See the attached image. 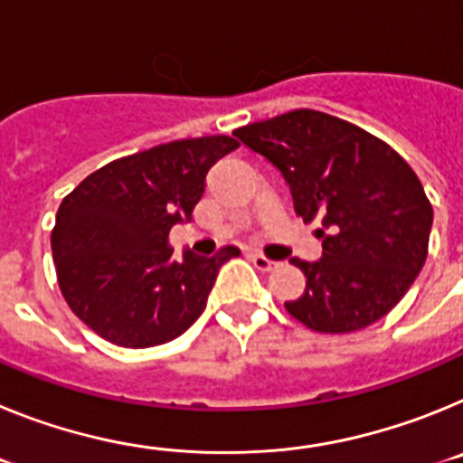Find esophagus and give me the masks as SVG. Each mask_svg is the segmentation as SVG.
<instances>
[{"instance_id":"esophagus-1","label":"esophagus","mask_w":463,"mask_h":463,"mask_svg":"<svg viewBox=\"0 0 463 463\" xmlns=\"http://www.w3.org/2000/svg\"><path fill=\"white\" fill-rule=\"evenodd\" d=\"M250 260H252V264H255V269H260V271H273V269L278 267V261L269 260V257H264V255H252Z\"/></svg>"}]
</instances>
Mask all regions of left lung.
<instances>
[{
  "label": "left lung",
  "mask_w": 463,
  "mask_h": 463,
  "mask_svg": "<svg viewBox=\"0 0 463 463\" xmlns=\"http://www.w3.org/2000/svg\"><path fill=\"white\" fill-rule=\"evenodd\" d=\"M245 148L276 166L294 213L320 220L322 257H292L306 292L285 308L322 334L378 322L427 260L433 208L415 171L387 143L320 110L298 109L236 129Z\"/></svg>",
  "instance_id": "8db88e82"
}]
</instances>
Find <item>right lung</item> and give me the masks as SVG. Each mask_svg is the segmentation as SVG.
<instances>
[{"label": "right lung", "mask_w": 463, "mask_h": 463, "mask_svg": "<svg viewBox=\"0 0 463 463\" xmlns=\"http://www.w3.org/2000/svg\"><path fill=\"white\" fill-rule=\"evenodd\" d=\"M239 148L232 137L162 143L116 159L60 203L51 245L69 308L101 338L153 347L178 338L206 308L218 255L169 248L171 227L190 222L211 166Z\"/></svg>", "instance_id": "1"}]
</instances>
